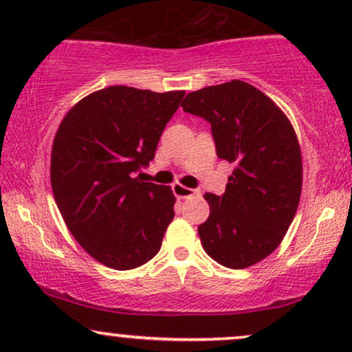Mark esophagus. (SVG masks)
<instances>
[{"mask_svg":"<svg viewBox=\"0 0 352 352\" xmlns=\"http://www.w3.org/2000/svg\"><path fill=\"white\" fill-rule=\"evenodd\" d=\"M172 190H173V193H175V197H179V199H190V197H200L201 195L200 190L184 187V185H180V184H173Z\"/></svg>","mask_w":352,"mask_h":352,"instance_id":"34e87169","label":"esophagus"}]
</instances>
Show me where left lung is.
Instances as JSON below:
<instances>
[{"label":"left lung","instance_id":"left-lung-1","mask_svg":"<svg viewBox=\"0 0 352 352\" xmlns=\"http://www.w3.org/2000/svg\"><path fill=\"white\" fill-rule=\"evenodd\" d=\"M182 107L212 125L217 155L235 164L223 195L205 193L201 246L217 263L248 268L278 248L296 215L302 162L293 125L268 96L238 79L190 92Z\"/></svg>","mask_w":352,"mask_h":352}]
</instances>
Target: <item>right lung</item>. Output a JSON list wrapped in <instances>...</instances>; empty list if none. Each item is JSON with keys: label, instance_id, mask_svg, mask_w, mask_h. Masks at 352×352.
I'll list each match as a JSON object with an SVG mask.
<instances>
[{"label": "right lung", "instance_id": "right-lung-1", "mask_svg": "<svg viewBox=\"0 0 352 352\" xmlns=\"http://www.w3.org/2000/svg\"><path fill=\"white\" fill-rule=\"evenodd\" d=\"M185 91L111 86L80 99L56 132L51 185L67 228L99 263L142 266L173 220L170 187L135 177L153 159Z\"/></svg>", "mask_w": 352, "mask_h": 352}]
</instances>
